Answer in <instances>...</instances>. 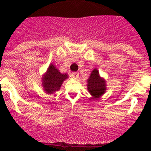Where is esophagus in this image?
I'll use <instances>...</instances> for the list:
<instances>
[{"label": "esophagus", "instance_id": "34e87169", "mask_svg": "<svg viewBox=\"0 0 151 151\" xmlns=\"http://www.w3.org/2000/svg\"><path fill=\"white\" fill-rule=\"evenodd\" d=\"M72 76L74 78H78L79 77V73H77V72H74V73H72Z\"/></svg>", "mask_w": 151, "mask_h": 151}]
</instances>
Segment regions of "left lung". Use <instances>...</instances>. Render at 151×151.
Listing matches in <instances>:
<instances>
[{"mask_svg":"<svg viewBox=\"0 0 151 151\" xmlns=\"http://www.w3.org/2000/svg\"><path fill=\"white\" fill-rule=\"evenodd\" d=\"M88 89L90 94L93 96L92 98H98L106 90V82L99 76V72L94 69L91 72L90 77L88 80Z\"/></svg>","mask_w":151,"mask_h":151,"instance_id":"8db88e82","label":"left lung"}]
</instances>
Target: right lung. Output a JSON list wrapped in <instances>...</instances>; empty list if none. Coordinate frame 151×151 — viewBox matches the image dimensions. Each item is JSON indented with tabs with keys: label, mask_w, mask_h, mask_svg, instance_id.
I'll list each match as a JSON object with an SVG mask.
<instances>
[{
	"label": "right lung",
	"mask_w": 151,
	"mask_h": 151,
	"mask_svg": "<svg viewBox=\"0 0 151 151\" xmlns=\"http://www.w3.org/2000/svg\"><path fill=\"white\" fill-rule=\"evenodd\" d=\"M68 77L67 74H62L57 70V68L51 64L47 70L46 74L44 76L42 85L45 91L48 94H52L59 90L63 82Z\"/></svg>",
	"instance_id": "obj_1"
}]
</instances>
